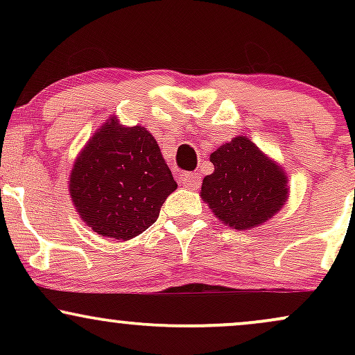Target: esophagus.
Returning <instances> with one entry per match:
<instances>
[{
	"mask_svg": "<svg viewBox=\"0 0 355 355\" xmlns=\"http://www.w3.org/2000/svg\"><path fill=\"white\" fill-rule=\"evenodd\" d=\"M180 183L185 187V189L197 190V189H200L202 177L198 173H185L180 177Z\"/></svg>",
	"mask_w": 355,
	"mask_h": 355,
	"instance_id": "1",
	"label": "esophagus"
}]
</instances>
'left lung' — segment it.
I'll list each match as a JSON object with an SVG mask.
<instances>
[{"instance_id": "1", "label": "left lung", "mask_w": 355, "mask_h": 355, "mask_svg": "<svg viewBox=\"0 0 355 355\" xmlns=\"http://www.w3.org/2000/svg\"><path fill=\"white\" fill-rule=\"evenodd\" d=\"M214 173L202 183V198L220 222L237 230L262 225L287 202V175L245 137L232 138L210 155Z\"/></svg>"}]
</instances>
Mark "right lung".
Instances as JSON below:
<instances>
[{
	"mask_svg": "<svg viewBox=\"0 0 355 355\" xmlns=\"http://www.w3.org/2000/svg\"><path fill=\"white\" fill-rule=\"evenodd\" d=\"M177 190L160 146L144 126L110 116L76 157L70 195L81 220L96 234L130 240L157 222Z\"/></svg>",
	"mask_w": 355,
	"mask_h": 355,
	"instance_id": "right-lung-1",
	"label": "right lung"
}]
</instances>
